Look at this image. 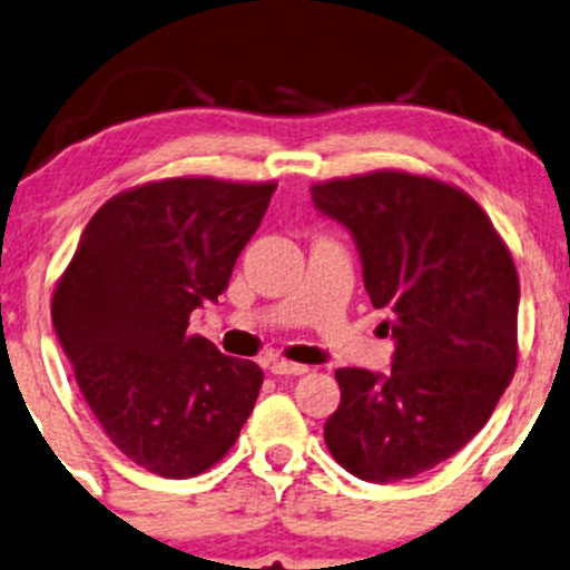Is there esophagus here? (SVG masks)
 I'll use <instances>...</instances> for the list:
<instances>
[{
    "label": "esophagus",
    "mask_w": 570,
    "mask_h": 570,
    "mask_svg": "<svg viewBox=\"0 0 570 570\" xmlns=\"http://www.w3.org/2000/svg\"><path fill=\"white\" fill-rule=\"evenodd\" d=\"M269 372H272V375H304V372H308V367H306V364H298V362L272 360Z\"/></svg>",
    "instance_id": "1"
}]
</instances>
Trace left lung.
<instances>
[{
    "instance_id": "1",
    "label": "left lung",
    "mask_w": 570,
    "mask_h": 570,
    "mask_svg": "<svg viewBox=\"0 0 570 570\" xmlns=\"http://www.w3.org/2000/svg\"><path fill=\"white\" fill-rule=\"evenodd\" d=\"M312 200L354 237L396 343L389 375L335 370L325 444L362 481L414 479L460 452L512 381L515 264L479 203L446 181L385 168L320 181Z\"/></svg>"
}]
</instances>
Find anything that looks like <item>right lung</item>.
<instances>
[{
	"label": "right lung",
	"instance_id": "right-lung-1",
	"mask_svg": "<svg viewBox=\"0 0 570 570\" xmlns=\"http://www.w3.org/2000/svg\"><path fill=\"white\" fill-rule=\"evenodd\" d=\"M274 181H150L91 216L52 296V325L108 439L139 468L193 479L229 452L264 372L189 335L227 291Z\"/></svg>",
	"mask_w": 570,
	"mask_h": 570
}]
</instances>
